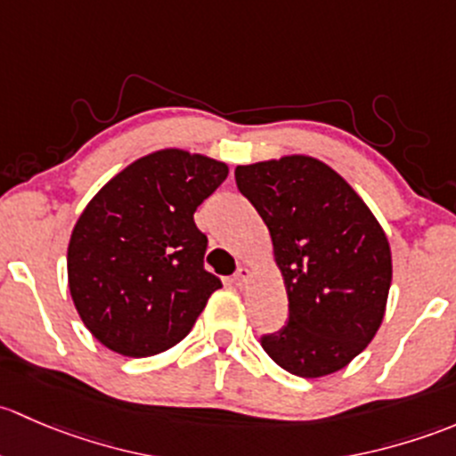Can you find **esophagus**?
Returning <instances> with one entry per match:
<instances>
[{"label": "esophagus", "instance_id": "obj_1", "mask_svg": "<svg viewBox=\"0 0 456 456\" xmlns=\"http://www.w3.org/2000/svg\"><path fill=\"white\" fill-rule=\"evenodd\" d=\"M248 279H250V270H248V267H239V270L234 272V276H232L234 288H246Z\"/></svg>", "mask_w": 456, "mask_h": 456}]
</instances>
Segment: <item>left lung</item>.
Listing matches in <instances>:
<instances>
[{
    "mask_svg": "<svg viewBox=\"0 0 456 456\" xmlns=\"http://www.w3.org/2000/svg\"><path fill=\"white\" fill-rule=\"evenodd\" d=\"M237 189L270 230L289 300L288 322L261 346L300 378L340 370L379 330L391 289L387 234L360 195L321 159L237 167Z\"/></svg>",
    "mask_w": 456,
    "mask_h": 456,
    "instance_id": "obj_1",
    "label": "left lung"
}]
</instances>
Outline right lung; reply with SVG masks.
<instances>
[{
    "label": "right lung",
    "mask_w": 456,
    "mask_h": 456,
    "mask_svg": "<svg viewBox=\"0 0 456 456\" xmlns=\"http://www.w3.org/2000/svg\"><path fill=\"white\" fill-rule=\"evenodd\" d=\"M228 177L217 159L180 149L135 159L107 182L74 226L68 279L77 312L107 349L149 358L193 330L219 276L195 210Z\"/></svg>",
    "instance_id": "obj_1"
}]
</instances>
